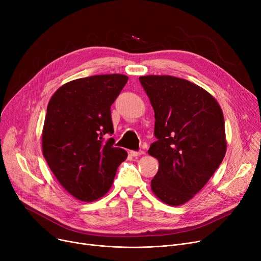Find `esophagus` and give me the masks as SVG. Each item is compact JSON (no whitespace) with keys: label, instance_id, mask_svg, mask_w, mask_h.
I'll use <instances>...</instances> for the list:
<instances>
[{"label":"esophagus","instance_id":"obj_1","mask_svg":"<svg viewBox=\"0 0 261 261\" xmlns=\"http://www.w3.org/2000/svg\"><path fill=\"white\" fill-rule=\"evenodd\" d=\"M130 154L132 156H140V155L144 154V151H142V150H140V151H130Z\"/></svg>","mask_w":261,"mask_h":261}]
</instances>
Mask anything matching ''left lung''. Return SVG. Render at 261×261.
<instances>
[{
    "mask_svg": "<svg viewBox=\"0 0 261 261\" xmlns=\"http://www.w3.org/2000/svg\"><path fill=\"white\" fill-rule=\"evenodd\" d=\"M154 110L156 142L148 153L159 161L151 189L179 206L194 198L220 166L226 140L222 110L213 96L173 76L140 77Z\"/></svg>",
    "mask_w": 261,
    "mask_h": 261,
    "instance_id": "8db88e82",
    "label": "left lung"
}]
</instances>
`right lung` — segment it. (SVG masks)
Returning <instances> with one entry per match:
<instances>
[{"instance_id": "add662e5", "label": "right lung", "mask_w": 261, "mask_h": 261, "mask_svg": "<svg viewBox=\"0 0 261 261\" xmlns=\"http://www.w3.org/2000/svg\"><path fill=\"white\" fill-rule=\"evenodd\" d=\"M121 74L79 78L60 87L47 105L42 151L62 187L79 201L92 202L112 186L126 150L113 147L111 106L127 84Z\"/></svg>"}]
</instances>
